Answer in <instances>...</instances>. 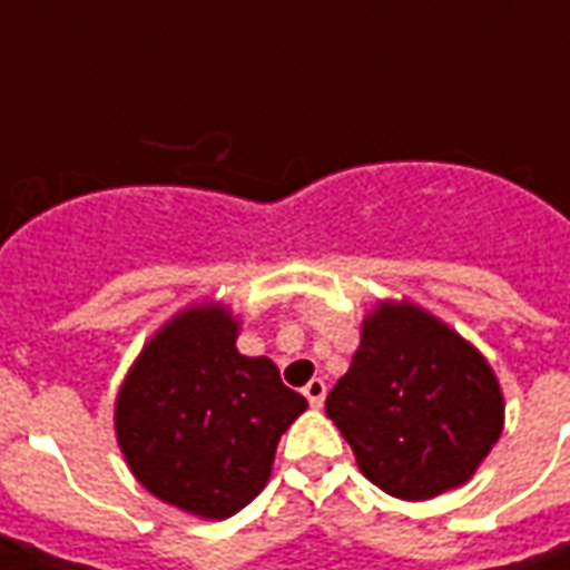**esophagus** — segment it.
Here are the masks:
<instances>
[{
	"label": "esophagus",
	"instance_id": "esophagus-1",
	"mask_svg": "<svg viewBox=\"0 0 570 570\" xmlns=\"http://www.w3.org/2000/svg\"><path fill=\"white\" fill-rule=\"evenodd\" d=\"M305 396H308L311 409H321L323 400H326V382H323V379H311V382L305 384Z\"/></svg>",
	"mask_w": 570,
	"mask_h": 570
}]
</instances>
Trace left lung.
Masks as SVG:
<instances>
[{
    "mask_svg": "<svg viewBox=\"0 0 570 570\" xmlns=\"http://www.w3.org/2000/svg\"><path fill=\"white\" fill-rule=\"evenodd\" d=\"M326 415L372 485L430 501L466 485L503 433V391L485 354L412 298H379Z\"/></svg>",
    "mask_w": 570,
    "mask_h": 570,
    "instance_id": "8db88e82",
    "label": "left lung"
}]
</instances>
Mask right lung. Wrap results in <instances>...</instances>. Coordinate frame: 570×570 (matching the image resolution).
<instances>
[{
  "label": "right lung",
  "mask_w": 570,
  "mask_h": 570,
  "mask_svg": "<svg viewBox=\"0 0 570 570\" xmlns=\"http://www.w3.org/2000/svg\"><path fill=\"white\" fill-rule=\"evenodd\" d=\"M237 335L240 317L225 302H191L146 338L116 396V440L134 479L198 519L240 513L308 409L272 360L237 351Z\"/></svg>",
  "instance_id": "1"
}]
</instances>
